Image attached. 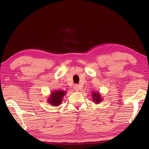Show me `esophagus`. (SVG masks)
Masks as SVG:
<instances>
[{"label":"esophagus","instance_id":"obj_1","mask_svg":"<svg viewBox=\"0 0 149 149\" xmlns=\"http://www.w3.org/2000/svg\"><path fill=\"white\" fill-rule=\"evenodd\" d=\"M74 89L76 91H78L79 90H80L81 89V86H79V85L75 84L74 86Z\"/></svg>","mask_w":149,"mask_h":149}]
</instances>
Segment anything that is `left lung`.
Returning <instances> with one entry per match:
<instances>
[{"instance_id": "1", "label": "left lung", "mask_w": 149, "mask_h": 149, "mask_svg": "<svg viewBox=\"0 0 149 149\" xmlns=\"http://www.w3.org/2000/svg\"><path fill=\"white\" fill-rule=\"evenodd\" d=\"M91 97H92L93 102H95L96 104L100 103L103 100L102 97L101 96V94L99 91H93L92 93H91Z\"/></svg>"}]
</instances>
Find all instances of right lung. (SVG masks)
<instances>
[{
  "label": "right lung",
  "instance_id": "obj_1",
  "mask_svg": "<svg viewBox=\"0 0 149 149\" xmlns=\"http://www.w3.org/2000/svg\"><path fill=\"white\" fill-rule=\"evenodd\" d=\"M66 91L62 90H56L51 91L49 98L47 99V102L52 106H59L61 104L63 98L65 95Z\"/></svg>",
  "mask_w": 149,
  "mask_h": 149
}]
</instances>
